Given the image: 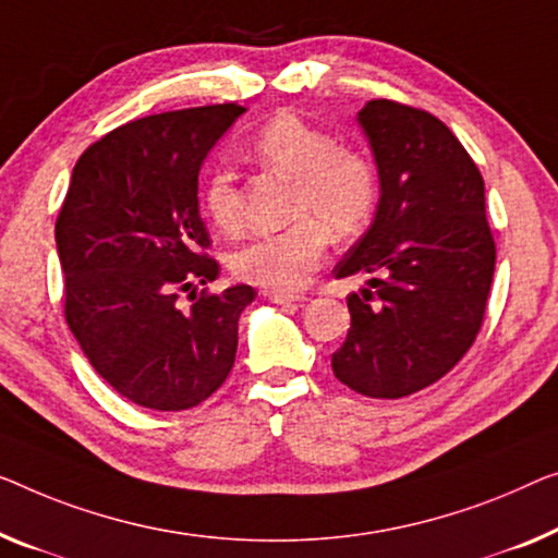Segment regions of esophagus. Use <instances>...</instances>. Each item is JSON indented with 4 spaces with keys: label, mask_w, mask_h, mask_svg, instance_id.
Returning a JSON list of instances; mask_svg holds the SVG:
<instances>
[{
    "label": "esophagus",
    "mask_w": 558,
    "mask_h": 558,
    "mask_svg": "<svg viewBox=\"0 0 558 558\" xmlns=\"http://www.w3.org/2000/svg\"><path fill=\"white\" fill-rule=\"evenodd\" d=\"M265 298L278 305H290V303H303L305 295H290V293H276V290H265Z\"/></svg>",
    "instance_id": "1"
}]
</instances>
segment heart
<instances>
[{"label":"heart","instance_id":"b5f03b06","mask_svg":"<svg viewBox=\"0 0 558 558\" xmlns=\"http://www.w3.org/2000/svg\"><path fill=\"white\" fill-rule=\"evenodd\" d=\"M247 149L260 168L293 180L288 215L295 222L232 253L230 270L253 286L293 293L323 260L328 230L351 238L368 226L380 193L378 168L365 149L338 145L330 132L293 112L265 122ZM203 205L218 230L235 235L243 228V195L228 170L207 178Z\"/></svg>","mask_w":558,"mask_h":558}]
</instances>
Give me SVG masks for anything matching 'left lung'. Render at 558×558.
Here are the masks:
<instances>
[{
	"instance_id": "obj_1",
	"label": "left lung",
	"mask_w": 558,
	"mask_h": 558,
	"mask_svg": "<svg viewBox=\"0 0 558 558\" xmlns=\"http://www.w3.org/2000/svg\"><path fill=\"white\" fill-rule=\"evenodd\" d=\"M376 153L380 203L332 276H368L348 295L351 328L332 353L340 384L403 398L436 384L484 326L496 243L484 178L436 114L396 99L359 112Z\"/></svg>"
}]
</instances>
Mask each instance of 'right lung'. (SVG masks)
<instances>
[{
  "mask_svg": "<svg viewBox=\"0 0 558 558\" xmlns=\"http://www.w3.org/2000/svg\"><path fill=\"white\" fill-rule=\"evenodd\" d=\"M240 112L187 107L107 132L74 165L57 215L66 326L99 376L145 409H193L226 384L238 318L257 295L210 293L220 265L197 207L199 165Z\"/></svg>",
  "mask_w": 558,
  "mask_h": 558,
  "instance_id": "obj_1",
  "label": "right lung"
}]
</instances>
